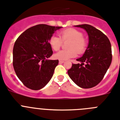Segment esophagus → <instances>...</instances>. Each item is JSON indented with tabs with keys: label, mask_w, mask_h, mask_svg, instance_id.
<instances>
[{
	"label": "esophagus",
	"mask_w": 120,
	"mask_h": 120,
	"mask_svg": "<svg viewBox=\"0 0 120 120\" xmlns=\"http://www.w3.org/2000/svg\"><path fill=\"white\" fill-rule=\"evenodd\" d=\"M59 63H64V60H59Z\"/></svg>",
	"instance_id": "obj_1"
}]
</instances>
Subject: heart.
Returning a JSON list of instances; mask_svg holds the SVG:
<instances>
[{
  "label": "heart",
  "instance_id": "b5f03b06",
  "mask_svg": "<svg viewBox=\"0 0 120 120\" xmlns=\"http://www.w3.org/2000/svg\"><path fill=\"white\" fill-rule=\"evenodd\" d=\"M60 37L53 35L50 37L49 43L52 49L58 51L60 49L63 42L68 41L67 48L69 49L62 50L54 55L56 59L66 60L76 56L77 52L79 54H83L88 47V40L83 36L82 32L73 28H69L59 32Z\"/></svg>",
  "mask_w": 120,
  "mask_h": 120
}]
</instances>
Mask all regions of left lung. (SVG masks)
Masks as SVG:
<instances>
[{
  "mask_svg": "<svg viewBox=\"0 0 120 120\" xmlns=\"http://www.w3.org/2000/svg\"><path fill=\"white\" fill-rule=\"evenodd\" d=\"M85 29L89 44L82 57L77 59L81 64L72 63L68 74L74 83L83 88H90L102 80L112 59L111 45L101 31L88 24L75 26Z\"/></svg>",
  "mask_w": 120,
  "mask_h": 120,
  "instance_id": "8db88e82",
  "label": "left lung"
}]
</instances>
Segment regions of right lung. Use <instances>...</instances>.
I'll use <instances>...</instances> for the list:
<instances>
[{"label":"right lung","mask_w":120,"mask_h":120,"mask_svg":"<svg viewBox=\"0 0 120 120\" xmlns=\"http://www.w3.org/2000/svg\"><path fill=\"white\" fill-rule=\"evenodd\" d=\"M60 28L38 24L24 31L15 41L13 65L18 77L27 88L41 89L52 78L58 60L47 59L53 54L49 40Z\"/></svg>","instance_id":"obj_1"}]
</instances>
